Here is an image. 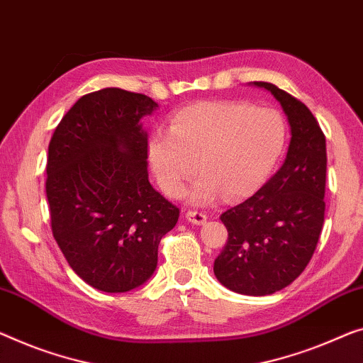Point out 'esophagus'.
Masks as SVG:
<instances>
[{
  "label": "esophagus",
  "instance_id": "obj_1",
  "mask_svg": "<svg viewBox=\"0 0 363 363\" xmlns=\"http://www.w3.org/2000/svg\"><path fill=\"white\" fill-rule=\"evenodd\" d=\"M186 218L187 221H191L194 225H203L205 221H207V215L202 213V212H187L186 213Z\"/></svg>",
  "mask_w": 363,
  "mask_h": 363
}]
</instances>
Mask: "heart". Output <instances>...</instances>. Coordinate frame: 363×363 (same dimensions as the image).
<instances>
[{"instance_id":"b5f03b06","label":"heart","mask_w":363,"mask_h":363,"mask_svg":"<svg viewBox=\"0 0 363 363\" xmlns=\"http://www.w3.org/2000/svg\"><path fill=\"white\" fill-rule=\"evenodd\" d=\"M285 140L277 111L240 101H205L177 111L169 130L151 132L147 156L169 197L181 196L197 163L202 176L189 189L187 200L208 205L221 194L240 200L257 192L277 166Z\"/></svg>"}]
</instances>
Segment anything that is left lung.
Returning a JSON list of instances; mask_svg holds the SVG:
<instances>
[{
	"label": "left lung",
	"mask_w": 363,
	"mask_h": 363,
	"mask_svg": "<svg viewBox=\"0 0 363 363\" xmlns=\"http://www.w3.org/2000/svg\"><path fill=\"white\" fill-rule=\"evenodd\" d=\"M282 107L290 143L280 169L245 202L221 213L228 241L215 259L221 285L262 296L285 289L305 270L324 223L326 138L310 109L272 83L254 81Z\"/></svg>",
	"instance_id": "1"
}]
</instances>
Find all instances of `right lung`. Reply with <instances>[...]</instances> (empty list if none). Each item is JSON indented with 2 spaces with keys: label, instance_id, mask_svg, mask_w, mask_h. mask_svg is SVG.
<instances>
[{
  "label": "right lung",
  "instance_id": "obj_1",
  "mask_svg": "<svg viewBox=\"0 0 363 363\" xmlns=\"http://www.w3.org/2000/svg\"><path fill=\"white\" fill-rule=\"evenodd\" d=\"M158 104L104 88L74 102L48 145L47 199L53 238L69 267L107 294L143 285L179 208L148 181L142 118Z\"/></svg>",
  "mask_w": 363,
  "mask_h": 363
}]
</instances>
